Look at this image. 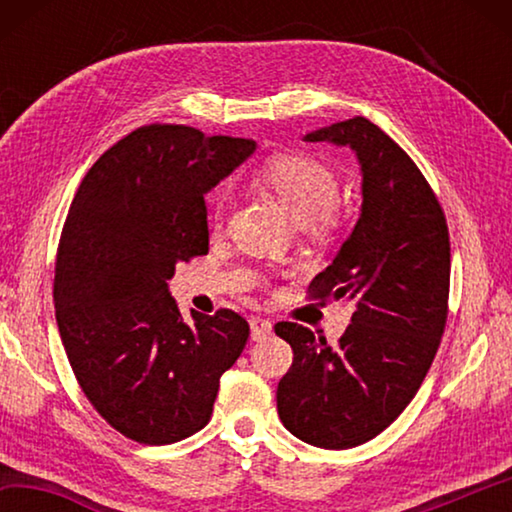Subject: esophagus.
Masks as SVG:
<instances>
[{"instance_id":"esophagus-1","label":"esophagus","mask_w":512,"mask_h":512,"mask_svg":"<svg viewBox=\"0 0 512 512\" xmlns=\"http://www.w3.org/2000/svg\"><path fill=\"white\" fill-rule=\"evenodd\" d=\"M271 329H273V325H271V320H268V318H259V316L250 318V339H253V341L266 339V336L271 334Z\"/></svg>"}]
</instances>
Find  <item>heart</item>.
Returning <instances> with one entry per match:
<instances>
[{
	"label": "heart",
	"instance_id": "b5f03b06",
	"mask_svg": "<svg viewBox=\"0 0 512 512\" xmlns=\"http://www.w3.org/2000/svg\"><path fill=\"white\" fill-rule=\"evenodd\" d=\"M257 180L282 203L307 235L327 237L341 228L343 210L336 201L341 185L327 164L305 153H277L259 164ZM225 210V194H216L212 210L214 228H221Z\"/></svg>",
	"mask_w": 512,
	"mask_h": 512
}]
</instances>
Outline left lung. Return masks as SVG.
<instances>
[{"label":"left lung","instance_id":"8db88e82","mask_svg":"<svg viewBox=\"0 0 512 512\" xmlns=\"http://www.w3.org/2000/svg\"><path fill=\"white\" fill-rule=\"evenodd\" d=\"M305 140L350 146L361 164L359 221L309 284V298L357 309L336 348L298 323L275 325L293 350L277 413L309 445L350 449L384 431L427 377L447 323L449 230L422 171L366 117Z\"/></svg>","mask_w":512,"mask_h":512}]
</instances>
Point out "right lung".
<instances>
[{
  "instance_id": "1",
  "label": "right lung",
  "mask_w": 512,
  "mask_h": 512,
  "mask_svg": "<svg viewBox=\"0 0 512 512\" xmlns=\"http://www.w3.org/2000/svg\"><path fill=\"white\" fill-rule=\"evenodd\" d=\"M255 142L151 124L85 173L60 235L54 305L69 366L110 427L171 445L212 418L250 327L232 309L183 318L167 280L210 248L205 194Z\"/></svg>"
}]
</instances>
